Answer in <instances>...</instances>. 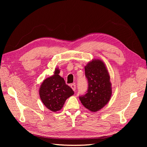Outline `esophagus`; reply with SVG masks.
<instances>
[{
    "instance_id": "34e87169",
    "label": "esophagus",
    "mask_w": 147,
    "mask_h": 147,
    "mask_svg": "<svg viewBox=\"0 0 147 147\" xmlns=\"http://www.w3.org/2000/svg\"><path fill=\"white\" fill-rule=\"evenodd\" d=\"M70 87L72 88V89L74 91H76V85H75V84H72L70 85Z\"/></svg>"
}]
</instances>
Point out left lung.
Listing matches in <instances>:
<instances>
[{
	"mask_svg": "<svg viewBox=\"0 0 147 147\" xmlns=\"http://www.w3.org/2000/svg\"><path fill=\"white\" fill-rule=\"evenodd\" d=\"M88 89L85 94L79 97L82 104L92 112L100 110L109 102L112 96L110 75L103 61L92 59L84 66Z\"/></svg>",
	"mask_w": 147,
	"mask_h": 147,
	"instance_id": "8db88e82",
	"label": "left lung"
}]
</instances>
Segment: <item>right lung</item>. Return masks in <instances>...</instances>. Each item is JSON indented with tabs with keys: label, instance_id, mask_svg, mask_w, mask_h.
<instances>
[{
	"label": "right lung",
	"instance_id": "obj_1",
	"mask_svg": "<svg viewBox=\"0 0 147 147\" xmlns=\"http://www.w3.org/2000/svg\"><path fill=\"white\" fill-rule=\"evenodd\" d=\"M59 69L56 68L54 75L44 80L39 90L43 104L54 112L63 108L66 99L74 94L72 89L59 75Z\"/></svg>",
	"mask_w": 147,
	"mask_h": 147
}]
</instances>
